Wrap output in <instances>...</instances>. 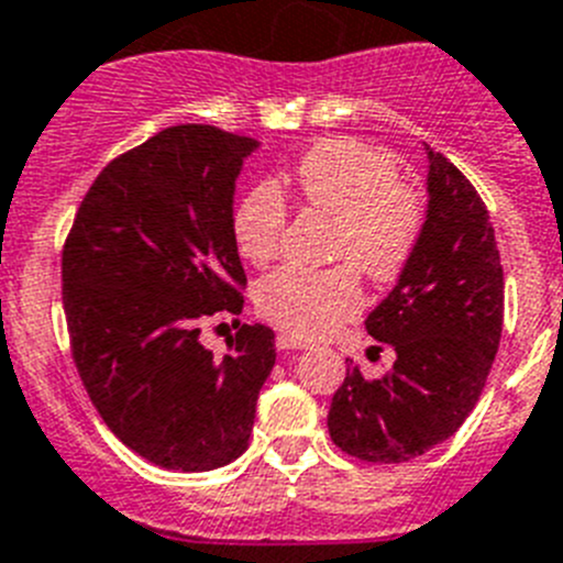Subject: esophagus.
<instances>
[{
    "mask_svg": "<svg viewBox=\"0 0 563 563\" xmlns=\"http://www.w3.org/2000/svg\"><path fill=\"white\" fill-rule=\"evenodd\" d=\"M275 344H277V351H306L308 347V342L291 336V333H277Z\"/></svg>",
    "mask_w": 563,
    "mask_h": 563,
    "instance_id": "esophagus-1",
    "label": "esophagus"
}]
</instances>
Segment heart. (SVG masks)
<instances>
[{
  "label": "heart",
  "instance_id": "b5f03b06",
  "mask_svg": "<svg viewBox=\"0 0 563 563\" xmlns=\"http://www.w3.org/2000/svg\"><path fill=\"white\" fill-rule=\"evenodd\" d=\"M297 190L311 210L336 219L333 269L275 272L257 288V308L291 336L317 339L336 331L364 302L358 265L369 280L389 283L412 261L423 235L427 201L401 179L395 154L356 136H331L297 162ZM288 205L272 181L252 187L232 216L238 252L266 266L283 250Z\"/></svg>",
  "mask_w": 563,
  "mask_h": 563
}]
</instances>
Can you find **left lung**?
I'll return each instance as SVG.
<instances>
[{
    "mask_svg": "<svg viewBox=\"0 0 563 563\" xmlns=\"http://www.w3.org/2000/svg\"><path fill=\"white\" fill-rule=\"evenodd\" d=\"M427 154L423 235L364 322L398 358L384 378L347 364L328 412L333 443L367 463H407L452 438L479 401L503 336L505 277L485 201L457 165Z\"/></svg>",
    "mask_w": 563,
    "mask_h": 563,
    "instance_id": "1",
    "label": "left lung"
}]
</instances>
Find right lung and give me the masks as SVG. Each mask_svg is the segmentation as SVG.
Wrapping results in <instances>:
<instances>
[{"label":"right lung","instance_id":"right-lung-1","mask_svg":"<svg viewBox=\"0 0 563 563\" xmlns=\"http://www.w3.org/2000/svg\"><path fill=\"white\" fill-rule=\"evenodd\" d=\"M252 136L170 125L114 156L75 212L60 286L78 376L131 452L210 471L250 445L275 331L241 325L216 358L201 325L241 313L232 196Z\"/></svg>","mask_w":563,"mask_h":563}]
</instances>
